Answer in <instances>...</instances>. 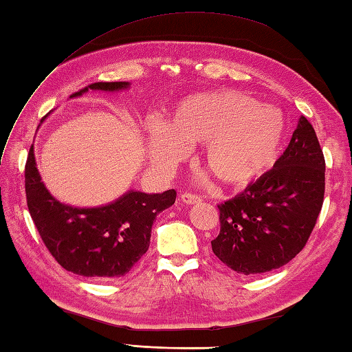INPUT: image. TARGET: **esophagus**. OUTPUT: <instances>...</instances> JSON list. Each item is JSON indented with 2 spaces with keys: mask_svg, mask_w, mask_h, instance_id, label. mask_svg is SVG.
Returning <instances> with one entry per match:
<instances>
[{
  "mask_svg": "<svg viewBox=\"0 0 352 352\" xmlns=\"http://www.w3.org/2000/svg\"><path fill=\"white\" fill-rule=\"evenodd\" d=\"M182 201L184 204H197L199 203V201H203V198H201L199 195H195V193H190V192H184L182 195Z\"/></svg>",
  "mask_w": 352,
  "mask_h": 352,
  "instance_id": "34e87169",
  "label": "esophagus"
}]
</instances>
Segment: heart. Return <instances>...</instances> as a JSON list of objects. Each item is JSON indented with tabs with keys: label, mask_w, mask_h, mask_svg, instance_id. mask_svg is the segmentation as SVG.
<instances>
[{
	"label": "heart",
	"mask_w": 352,
	"mask_h": 352,
	"mask_svg": "<svg viewBox=\"0 0 352 352\" xmlns=\"http://www.w3.org/2000/svg\"><path fill=\"white\" fill-rule=\"evenodd\" d=\"M284 118L278 109L258 104L250 95L219 89L190 95L148 136L151 160L180 159L183 145L203 144L204 168L227 186L256 180L278 159L284 139Z\"/></svg>",
	"instance_id": "obj_1"
}]
</instances>
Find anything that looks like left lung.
I'll return each mask as SVG.
<instances>
[{"mask_svg":"<svg viewBox=\"0 0 352 352\" xmlns=\"http://www.w3.org/2000/svg\"><path fill=\"white\" fill-rule=\"evenodd\" d=\"M325 159L315 129L301 116L274 168L219 204L212 250L237 274L278 269L307 243L324 203Z\"/></svg>","mask_w":352,"mask_h":352,"instance_id":"obj_1","label":"left lung"}]
</instances>
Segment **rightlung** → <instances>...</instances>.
Listing matches in <instances>:
<instances>
[{"instance_id":"add662e5","label":"right lung","mask_w":352,"mask_h":352,"mask_svg":"<svg viewBox=\"0 0 352 352\" xmlns=\"http://www.w3.org/2000/svg\"><path fill=\"white\" fill-rule=\"evenodd\" d=\"M126 81L92 83L69 98L92 91H121ZM28 212L51 256L66 271L111 280L131 271L148 251L157 214L175 203L174 189L148 195L130 190L113 203L94 208L62 204L51 195L36 168L34 149L25 163Z\"/></svg>"}]
</instances>
